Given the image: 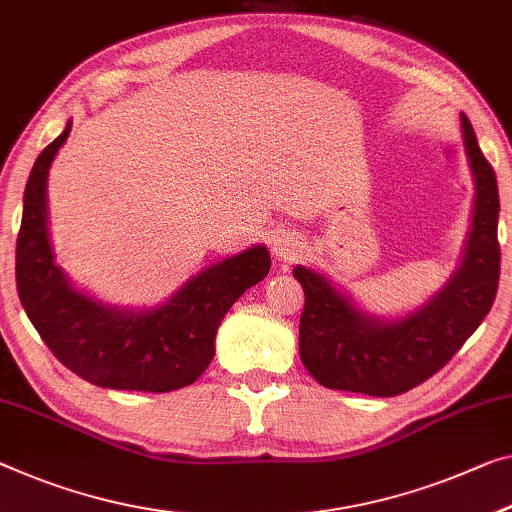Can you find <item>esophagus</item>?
Returning <instances> with one entry per match:
<instances>
[{"label": "esophagus", "mask_w": 512, "mask_h": 512, "mask_svg": "<svg viewBox=\"0 0 512 512\" xmlns=\"http://www.w3.org/2000/svg\"><path fill=\"white\" fill-rule=\"evenodd\" d=\"M272 251H274V256L279 258V261L290 263V261H295V258L302 254V242H300V238H297L295 233L279 231L277 235H274V240H272Z\"/></svg>", "instance_id": "obj_1"}]
</instances>
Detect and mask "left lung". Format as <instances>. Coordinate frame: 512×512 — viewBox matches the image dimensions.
<instances>
[{
	"mask_svg": "<svg viewBox=\"0 0 512 512\" xmlns=\"http://www.w3.org/2000/svg\"><path fill=\"white\" fill-rule=\"evenodd\" d=\"M462 144L474 176V212L462 261L453 277L419 309L377 318L350 300L325 274L295 265L304 288L300 357L327 389L389 398L435 375L490 313L499 288L497 176L462 114Z\"/></svg>",
	"mask_w": 512,
	"mask_h": 512,
	"instance_id": "8db88e82",
	"label": "left lung"
}]
</instances>
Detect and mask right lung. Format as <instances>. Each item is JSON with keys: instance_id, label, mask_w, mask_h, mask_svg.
Segmentation results:
<instances>
[{"instance_id": "add662e5", "label": "right lung", "mask_w": 512, "mask_h": 512, "mask_svg": "<svg viewBox=\"0 0 512 512\" xmlns=\"http://www.w3.org/2000/svg\"><path fill=\"white\" fill-rule=\"evenodd\" d=\"M73 121L36 157L25 187L15 281L25 313L47 348L82 380L105 389L164 393L199 380L215 357V334L233 302L270 272L254 245L187 279L151 309H121L86 295L54 263L47 229V174Z\"/></svg>"}]
</instances>
